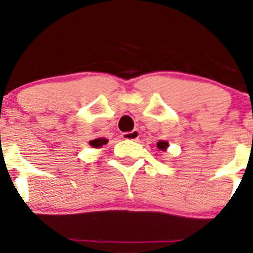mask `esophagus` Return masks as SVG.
<instances>
[{"label":"esophagus","mask_w":253,"mask_h":253,"mask_svg":"<svg viewBox=\"0 0 253 253\" xmlns=\"http://www.w3.org/2000/svg\"><path fill=\"white\" fill-rule=\"evenodd\" d=\"M138 137H139L138 129H133V131L131 132H125V133L122 134V138L127 139V141H137Z\"/></svg>","instance_id":"obj_1"}]
</instances>
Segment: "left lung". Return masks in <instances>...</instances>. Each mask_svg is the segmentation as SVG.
I'll use <instances>...</instances> for the list:
<instances>
[{"instance_id": "8db88e82", "label": "left lung", "mask_w": 253, "mask_h": 253, "mask_svg": "<svg viewBox=\"0 0 253 253\" xmlns=\"http://www.w3.org/2000/svg\"><path fill=\"white\" fill-rule=\"evenodd\" d=\"M168 147H169V143L167 141H159L157 143L158 150H162V152H167Z\"/></svg>"}]
</instances>
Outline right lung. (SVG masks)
<instances>
[{"mask_svg": "<svg viewBox=\"0 0 253 253\" xmlns=\"http://www.w3.org/2000/svg\"><path fill=\"white\" fill-rule=\"evenodd\" d=\"M108 142H109L108 139L104 138V137H99V138H95V139H91V141H89V145H91L93 148H101L103 145H105Z\"/></svg>", "mask_w": 253, "mask_h": 253, "instance_id": "right-lung-1", "label": "right lung"}]
</instances>
